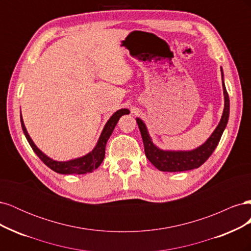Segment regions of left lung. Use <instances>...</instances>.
<instances>
[{
	"mask_svg": "<svg viewBox=\"0 0 251 251\" xmlns=\"http://www.w3.org/2000/svg\"><path fill=\"white\" fill-rule=\"evenodd\" d=\"M222 71V70H221ZM223 76V73H222ZM223 83V92H224V111L220 124L217 126L215 132L208 138V140L198 149L191 151H161L155 147L151 142L149 133L147 131L146 125L139 118L136 119L138 124V127L141 133V137L144 146V153L147 158L153 163L156 168L161 172H184L194 170L201 166L210 155L214 153L218 143L221 139V136L226 127L227 121L229 117V97L227 93L226 88Z\"/></svg>",
	"mask_w": 251,
	"mask_h": 251,
	"instance_id": "1",
	"label": "left lung"
}]
</instances>
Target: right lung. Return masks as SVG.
<instances>
[{"mask_svg":"<svg viewBox=\"0 0 251 251\" xmlns=\"http://www.w3.org/2000/svg\"><path fill=\"white\" fill-rule=\"evenodd\" d=\"M130 111L127 109H121L115 112L112 115V117L108 120V123L105 124L102 133L100 137V140H98L96 147L94 150L89 153L88 155L74 159V160H70L67 162H57L52 160L49 157H47L44 153L35 147V144L33 141L30 138V136L27 133V130L24 125V121H23L22 115H21V124H22V128L23 132H24L26 138L30 144V147L32 148L34 151V153L39 156L41 160L46 164L48 168H50L52 171H54L58 174H65V175H70V174H87L91 173L93 170L97 169L98 166L101 164L104 159V154H105V144H107L108 139L110 138V136L115 127L116 124L118 123L119 118L125 115V114H128Z\"/></svg>","mask_w":251,"mask_h":251,"instance_id":"add662e5","label":"right lung"}]
</instances>
